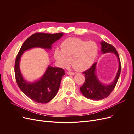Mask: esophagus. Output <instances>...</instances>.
I'll return each instance as SVG.
<instances>
[{
	"mask_svg": "<svg viewBox=\"0 0 134 134\" xmlns=\"http://www.w3.org/2000/svg\"><path fill=\"white\" fill-rule=\"evenodd\" d=\"M67 74L69 75H74L75 74V72H67Z\"/></svg>",
	"mask_w": 134,
	"mask_h": 134,
	"instance_id": "34e87169",
	"label": "esophagus"
}]
</instances>
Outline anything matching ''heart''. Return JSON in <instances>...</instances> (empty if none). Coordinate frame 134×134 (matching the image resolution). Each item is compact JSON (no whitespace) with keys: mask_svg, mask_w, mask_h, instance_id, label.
<instances>
[{"mask_svg":"<svg viewBox=\"0 0 134 134\" xmlns=\"http://www.w3.org/2000/svg\"><path fill=\"white\" fill-rule=\"evenodd\" d=\"M98 53V47L94 42L84 41L79 38L70 37L61 44V50H54V58L59 67L66 68L72 65L79 71L90 68Z\"/></svg>","mask_w":134,"mask_h":134,"instance_id":"obj_1","label":"heart"}]
</instances>
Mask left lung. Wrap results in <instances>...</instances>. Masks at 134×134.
Instances as JSON below:
<instances>
[{"mask_svg": "<svg viewBox=\"0 0 134 134\" xmlns=\"http://www.w3.org/2000/svg\"><path fill=\"white\" fill-rule=\"evenodd\" d=\"M100 44L102 53H112L116 55L119 66L115 78L109 84H104L99 80L96 72L97 63H95L90 68L83 72L85 81L84 85L80 88L81 92L85 98L94 101L101 100L109 96L115 87L121 72L120 62L116 49L104 41H102Z\"/></svg>", "mask_w": 134, "mask_h": 134, "instance_id": "8db88e82", "label": "left lung"}]
</instances>
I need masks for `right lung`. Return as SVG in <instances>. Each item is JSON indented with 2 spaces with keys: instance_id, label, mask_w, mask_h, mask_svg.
I'll return each mask as SVG.
<instances>
[{
  "instance_id": "right-lung-1",
  "label": "right lung",
  "mask_w": 134,
  "mask_h": 134,
  "mask_svg": "<svg viewBox=\"0 0 134 134\" xmlns=\"http://www.w3.org/2000/svg\"><path fill=\"white\" fill-rule=\"evenodd\" d=\"M64 33H36L24 42L16 57L15 63V75L17 84L26 96L37 103H46L52 100L58 92L65 71L61 68L48 66L41 77L34 82H29L24 78L20 69L21 58L25 51L40 48L51 50L53 43L59 40Z\"/></svg>"
}]
</instances>
